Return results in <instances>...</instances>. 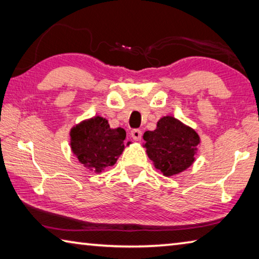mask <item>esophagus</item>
Returning <instances> with one entry per match:
<instances>
[{"label": "esophagus", "mask_w": 259, "mask_h": 259, "mask_svg": "<svg viewBox=\"0 0 259 259\" xmlns=\"http://www.w3.org/2000/svg\"><path fill=\"white\" fill-rule=\"evenodd\" d=\"M142 136H143V134H142V130L140 129H134V130H131V137H133V139H135V140H140L142 139Z\"/></svg>", "instance_id": "1"}]
</instances>
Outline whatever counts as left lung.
Here are the masks:
<instances>
[{
  "mask_svg": "<svg viewBox=\"0 0 259 259\" xmlns=\"http://www.w3.org/2000/svg\"><path fill=\"white\" fill-rule=\"evenodd\" d=\"M143 138L148 157L164 176H174L187 169L194 161L200 144L198 134L172 116L162 117L156 129L146 131Z\"/></svg>",
  "mask_w": 259,
  "mask_h": 259,
  "instance_id": "obj_1",
  "label": "left lung"
}]
</instances>
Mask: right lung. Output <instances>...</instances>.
<instances>
[{
	"instance_id": "add662e5",
	"label": "right lung",
	"mask_w": 259,
	"mask_h": 259,
	"mask_svg": "<svg viewBox=\"0 0 259 259\" xmlns=\"http://www.w3.org/2000/svg\"><path fill=\"white\" fill-rule=\"evenodd\" d=\"M124 129H111L107 120L100 116L82 122L71 130L73 153L95 172L115 164L124 148Z\"/></svg>"
}]
</instances>
